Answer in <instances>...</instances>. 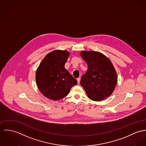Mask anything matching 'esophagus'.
Segmentation results:
<instances>
[{
    "mask_svg": "<svg viewBox=\"0 0 146 146\" xmlns=\"http://www.w3.org/2000/svg\"><path fill=\"white\" fill-rule=\"evenodd\" d=\"M77 82H78V84H80V81H81V78H78L77 79Z\"/></svg>",
    "mask_w": 146,
    "mask_h": 146,
    "instance_id": "esophagus-1",
    "label": "esophagus"
}]
</instances>
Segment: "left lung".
I'll list each match as a JSON object with an SVG mask.
<instances>
[{
	"label": "left lung",
	"mask_w": 146,
	"mask_h": 146,
	"mask_svg": "<svg viewBox=\"0 0 146 146\" xmlns=\"http://www.w3.org/2000/svg\"><path fill=\"white\" fill-rule=\"evenodd\" d=\"M80 55L88 65L80 82L88 97L98 101L110 96L117 82V73L110 60L102 53L93 50L82 51Z\"/></svg>",
	"instance_id": "obj_1"
}]
</instances>
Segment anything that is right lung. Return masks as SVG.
Returning a JSON list of instances; mask_svg holds the SVG:
<instances>
[{"label":"right lung","instance_id":"right-lung-1","mask_svg":"<svg viewBox=\"0 0 146 146\" xmlns=\"http://www.w3.org/2000/svg\"><path fill=\"white\" fill-rule=\"evenodd\" d=\"M69 54L66 50H54L45 56L36 70L38 88L50 100L58 101L64 98L77 84V80L64 68Z\"/></svg>","mask_w":146,"mask_h":146}]
</instances>
